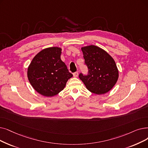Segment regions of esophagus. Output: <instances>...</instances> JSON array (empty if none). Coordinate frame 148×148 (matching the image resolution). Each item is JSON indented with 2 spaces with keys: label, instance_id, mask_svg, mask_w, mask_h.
I'll return each instance as SVG.
<instances>
[{
  "label": "esophagus",
  "instance_id": "34e87169",
  "mask_svg": "<svg viewBox=\"0 0 148 148\" xmlns=\"http://www.w3.org/2000/svg\"><path fill=\"white\" fill-rule=\"evenodd\" d=\"M79 75V73L78 72H75L74 73H73V76L74 77H77Z\"/></svg>",
  "mask_w": 148,
  "mask_h": 148
}]
</instances>
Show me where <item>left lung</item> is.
<instances>
[{"instance_id": "left-lung-1", "label": "left lung", "mask_w": 148, "mask_h": 148, "mask_svg": "<svg viewBox=\"0 0 148 148\" xmlns=\"http://www.w3.org/2000/svg\"><path fill=\"white\" fill-rule=\"evenodd\" d=\"M88 68V75H79L88 91L101 95L108 92L119 79V70L112 57L106 51L95 45L81 48Z\"/></svg>"}]
</instances>
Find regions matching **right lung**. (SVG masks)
Wrapping results in <instances>:
<instances>
[{
    "label": "right lung",
    "mask_w": 148,
    "mask_h": 148,
    "mask_svg": "<svg viewBox=\"0 0 148 148\" xmlns=\"http://www.w3.org/2000/svg\"><path fill=\"white\" fill-rule=\"evenodd\" d=\"M62 48L49 47L38 53L31 62L27 76L31 86L45 97H53L65 87L73 74L60 59Z\"/></svg>",
    "instance_id": "right-lung-1"
}]
</instances>
